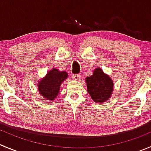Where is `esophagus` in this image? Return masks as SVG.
Returning <instances> with one entry per match:
<instances>
[{"instance_id": "esophagus-1", "label": "esophagus", "mask_w": 151, "mask_h": 151, "mask_svg": "<svg viewBox=\"0 0 151 151\" xmlns=\"http://www.w3.org/2000/svg\"><path fill=\"white\" fill-rule=\"evenodd\" d=\"M72 79L74 80H76V81H79L80 80V75H79V74H74V75H72Z\"/></svg>"}]
</instances>
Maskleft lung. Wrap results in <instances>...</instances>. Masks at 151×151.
<instances>
[{
	"label": "left lung",
	"instance_id": "1",
	"mask_svg": "<svg viewBox=\"0 0 151 151\" xmlns=\"http://www.w3.org/2000/svg\"><path fill=\"white\" fill-rule=\"evenodd\" d=\"M88 93L93 102L102 103L111 98L114 91V82L109 75L105 74L102 68H96L93 74L85 79Z\"/></svg>",
	"mask_w": 151,
	"mask_h": 151
}]
</instances>
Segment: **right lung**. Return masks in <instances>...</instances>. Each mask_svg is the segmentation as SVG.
Here are the masks:
<instances>
[{
	"label": "right lung",
	"instance_id": "1",
	"mask_svg": "<svg viewBox=\"0 0 151 151\" xmlns=\"http://www.w3.org/2000/svg\"><path fill=\"white\" fill-rule=\"evenodd\" d=\"M68 77V74L66 71H60L58 68H52L37 83L39 93L43 98L52 102L58 96L62 83Z\"/></svg>",
	"mask_w": 151,
	"mask_h": 151
}]
</instances>
